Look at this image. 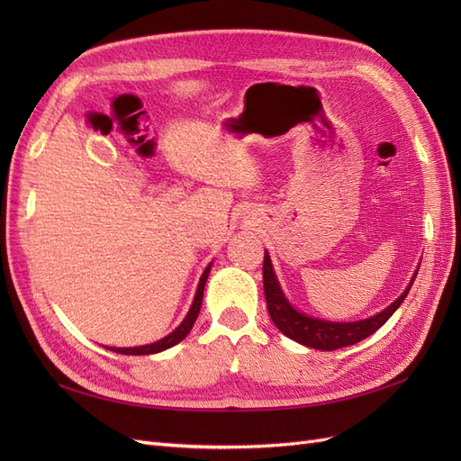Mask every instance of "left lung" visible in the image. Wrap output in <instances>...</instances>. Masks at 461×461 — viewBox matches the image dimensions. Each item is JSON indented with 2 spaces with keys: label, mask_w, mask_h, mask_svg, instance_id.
I'll return each instance as SVG.
<instances>
[{
  "label": "left lung",
  "mask_w": 461,
  "mask_h": 461,
  "mask_svg": "<svg viewBox=\"0 0 461 461\" xmlns=\"http://www.w3.org/2000/svg\"><path fill=\"white\" fill-rule=\"evenodd\" d=\"M415 276L417 273L413 275L410 286L403 290V294L390 303L388 308H384L381 313L361 319V321H354V323H332V321L310 317L292 308L290 302L285 298L281 286H278L269 254L265 252V258H263L265 302H267V310L276 329L292 340H296L308 348H315V350H327V352L339 350V348H344V346H352L359 340L367 339L375 330H379L390 319V315L400 308V303L406 300Z\"/></svg>",
  "instance_id": "obj_1"
}]
</instances>
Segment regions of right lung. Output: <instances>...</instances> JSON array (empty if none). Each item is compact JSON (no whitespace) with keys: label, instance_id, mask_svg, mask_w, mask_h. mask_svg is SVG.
Returning <instances> with one entry per match:
<instances>
[{"label":"right lung","instance_id":"add662e5","mask_svg":"<svg viewBox=\"0 0 461 461\" xmlns=\"http://www.w3.org/2000/svg\"><path fill=\"white\" fill-rule=\"evenodd\" d=\"M209 271H212V265H207L203 275H202V278H200L196 296H194V302H192V308H190L188 315L185 317L183 323H180L171 334H167L165 339H161V340H158V342H153V344L136 346V348H109V350H111V352L124 354V356H149V354L163 352V350H167V348H171V346L178 344L183 339H186V334L192 330L194 323H196V319H198V313H200V308H202V300H203V288H205V283H207Z\"/></svg>","mask_w":461,"mask_h":461}]
</instances>
